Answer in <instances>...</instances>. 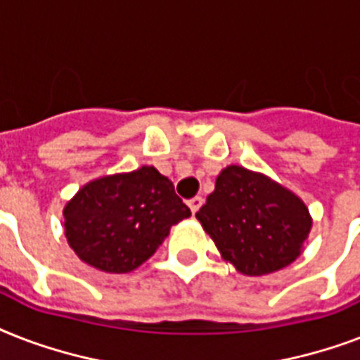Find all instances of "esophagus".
<instances>
[{
    "label": "esophagus",
    "instance_id": "obj_1",
    "mask_svg": "<svg viewBox=\"0 0 360 360\" xmlns=\"http://www.w3.org/2000/svg\"><path fill=\"white\" fill-rule=\"evenodd\" d=\"M203 205V198L202 196H196V198H192V200H188V207H191V211L194 214L200 211V207Z\"/></svg>",
    "mask_w": 360,
    "mask_h": 360
}]
</instances>
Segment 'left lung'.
I'll return each instance as SVG.
<instances>
[{"instance_id":"obj_1","label":"left lung","mask_w":360,"mask_h":360,"mask_svg":"<svg viewBox=\"0 0 360 360\" xmlns=\"http://www.w3.org/2000/svg\"><path fill=\"white\" fill-rule=\"evenodd\" d=\"M196 219L222 259L246 276L288 267L312 230L307 203L295 192L237 164L220 172Z\"/></svg>"}]
</instances>
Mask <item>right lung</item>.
I'll list each match as a JSON object with an SVG mask.
<instances>
[{
  "mask_svg": "<svg viewBox=\"0 0 360 360\" xmlns=\"http://www.w3.org/2000/svg\"><path fill=\"white\" fill-rule=\"evenodd\" d=\"M65 237L82 262L103 273H130L157 252L169 228L191 217L155 166L103 175L63 209Z\"/></svg>",
  "mask_w": 360,
  "mask_h": 360,
  "instance_id": "1",
  "label": "right lung"
}]
</instances>
